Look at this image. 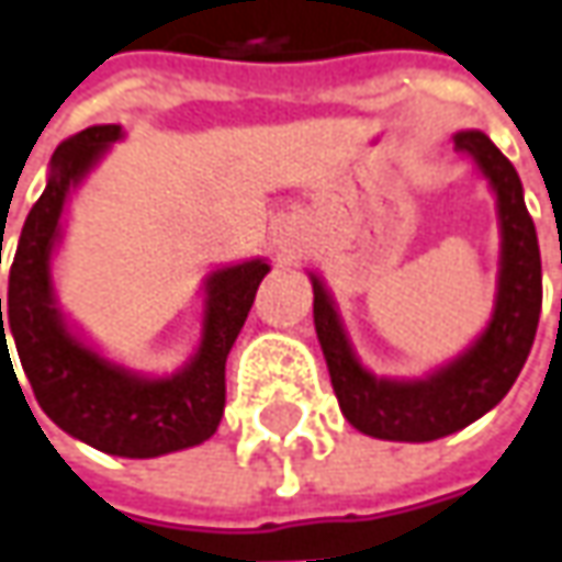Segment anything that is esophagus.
I'll list each match as a JSON object with an SVG mask.
<instances>
[{
    "label": "esophagus",
    "mask_w": 562,
    "mask_h": 562,
    "mask_svg": "<svg viewBox=\"0 0 562 562\" xmlns=\"http://www.w3.org/2000/svg\"><path fill=\"white\" fill-rule=\"evenodd\" d=\"M285 245H289V239H285Z\"/></svg>",
    "instance_id": "obj_1"
}]
</instances>
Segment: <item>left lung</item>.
<instances>
[{
    "label": "left lung",
    "mask_w": 562,
    "mask_h": 562,
    "mask_svg": "<svg viewBox=\"0 0 562 562\" xmlns=\"http://www.w3.org/2000/svg\"><path fill=\"white\" fill-rule=\"evenodd\" d=\"M457 155H470L497 192L501 211V282L488 329L473 348L416 382L373 379L355 358L345 339L339 314L323 282H314V326L339 397L341 414L363 436L385 441H436L470 426L488 414L510 392L522 363L529 358L541 317V251L535 223L522 202V183L516 167L501 148L479 130L454 136Z\"/></svg>",
    "instance_id": "obj_1"
}]
</instances>
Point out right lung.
<instances>
[{"instance_id": "right-lung-1", "label": "right lung", "mask_w": 562, "mask_h": 562, "mask_svg": "<svg viewBox=\"0 0 562 562\" xmlns=\"http://www.w3.org/2000/svg\"><path fill=\"white\" fill-rule=\"evenodd\" d=\"M117 136V124L89 126L55 148L49 183L30 207L11 261L5 319L0 299V360L11 363L5 336H14L40 407L74 438L105 454L161 457L202 445L217 432L226 404V355L270 267L263 261L236 263L207 280L202 345L177 376H130L74 339L52 304L49 255L70 186L80 183Z\"/></svg>"}]
</instances>
